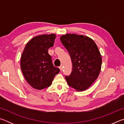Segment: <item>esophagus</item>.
<instances>
[{"instance_id": "34e87169", "label": "esophagus", "mask_w": 124, "mask_h": 124, "mask_svg": "<svg viewBox=\"0 0 124 124\" xmlns=\"http://www.w3.org/2000/svg\"><path fill=\"white\" fill-rule=\"evenodd\" d=\"M59 68L60 69V70L62 72V70H63V66H60L59 67Z\"/></svg>"}]
</instances>
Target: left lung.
<instances>
[{"label": "left lung", "instance_id": "8db88e82", "mask_svg": "<svg viewBox=\"0 0 124 124\" xmlns=\"http://www.w3.org/2000/svg\"><path fill=\"white\" fill-rule=\"evenodd\" d=\"M60 40L72 62V73L65 76L67 83L78 91L86 90L97 79L101 68L97 46L92 39L82 35L67 34Z\"/></svg>", "mask_w": 124, "mask_h": 124}]
</instances>
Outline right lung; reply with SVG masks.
<instances>
[{
	"label": "right lung",
	"instance_id": "add662e5",
	"mask_svg": "<svg viewBox=\"0 0 124 124\" xmlns=\"http://www.w3.org/2000/svg\"><path fill=\"white\" fill-rule=\"evenodd\" d=\"M56 35L43 34L33 38L27 44L21 58V68L29 85L37 90L51 85L60 71L54 66L48 50L54 46Z\"/></svg>",
	"mask_w": 124,
	"mask_h": 124
}]
</instances>
